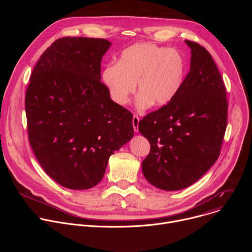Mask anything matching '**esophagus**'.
<instances>
[{
    "mask_svg": "<svg viewBox=\"0 0 252 252\" xmlns=\"http://www.w3.org/2000/svg\"><path fill=\"white\" fill-rule=\"evenodd\" d=\"M138 124H139V118L136 115H134L132 118V126L134 131H138Z\"/></svg>",
    "mask_w": 252,
    "mask_h": 252,
    "instance_id": "esophagus-1",
    "label": "esophagus"
}]
</instances>
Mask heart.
<instances>
[{
	"mask_svg": "<svg viewBox=\"0 0 252 252\" xmlns=\"http://www.w3.org/2000/svg\"><path fill=\"white\" fill-rule=\"evenodd\" d=\"M187 63L181 52L152 43H137L125 49L117 63L107 64L101 81L119 104L129 101L136 89L138 109L162 106L181 91Z\"/></svg>",
	"mask_w": 252,
	"mask_h": 252,
	"instance_id": "b5f03b06",
	"label": "heart"
}]
</instances>
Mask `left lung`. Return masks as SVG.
<instances>
[{
  "instance_id": "8db88e82",
  "label": "left lung",
  "mask_w": 252,
  "mask_h": 252,
  "mask_svg": "<svg viewBox=\"0 0 252 252\" xmlns=\"http://www.w3.org/2000/svg\"><path fill=\"white\" fill-rule=\"evenodd\" d=\"M191 49L190 69L178 94L139 122L151 145L141 163L147 181L163 190L186 189L220 157L227 125L226 90L211 55L199 44Z\"/></svg>"
}]
</instances>
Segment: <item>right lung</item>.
<instances>
[{
    "instance_id": "right-lung-1",
    "label": "right lung",
    "mask_w": 252,
    "mask_h": 252,
    "mask_svg": "<svg viewBox=\"0 0 252 252\" xmlns=\"http://www.w3.org/2000/svg\"><path fill=\"white\" fill-rule=\"evenodd\" d=\"M104 39H58L33 67L25 106L30 145L56 183L83 190L103 177L109 158L133 136L132 114L100 82Z\"/></svg>"
}]
</instances>
